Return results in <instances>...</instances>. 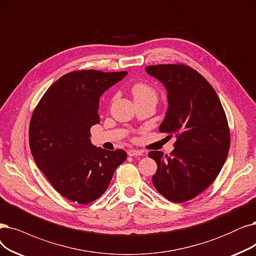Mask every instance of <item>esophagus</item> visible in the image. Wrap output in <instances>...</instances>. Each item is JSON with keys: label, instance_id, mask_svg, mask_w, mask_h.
<instances>
[{"label": "esophagus", "instance_id": "esophagus-1", "mask_svg": "<svg viewBox=\"0 0 256 256\" xmlns=\"http://www.w3.org/2000/svg\"><path fill=\"white\" fill-rule=\"evenodd\" d=\"M142 153L140 152V151H138V150H129L128 151V156H142Z\"/></svg>", "mask_w": 256, "mask_h": 256}]
</instances>
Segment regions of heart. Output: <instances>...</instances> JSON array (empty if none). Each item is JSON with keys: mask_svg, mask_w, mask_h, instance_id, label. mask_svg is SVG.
Returning <instances> with one entry per match:
<instances>
[{"mask_svg": "<svg viewBox=\"0 0 256 256\" xmlns=\"http://www.w3.org/2000/svg\"><path fill=\"white\" fill-rule=\"evenodd\" d=\"M131 94L134 96V102L140 100H158L156 90L151 85L144 83V82H138L131 87Z\"/></svg>", "mask_w": 256, "mask_h": 256, "instance_id": "1", "label": "heart"}]
</instances>
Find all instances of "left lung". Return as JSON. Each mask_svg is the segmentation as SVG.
I'll list each match as a JSON object with an SVG mask.
<instances>
[{"instance_id":"1","label":"left lung","mask_w":256,"mask_h":256,"mask_svg":"<svg viewBox=\"0 0 256 256\" xmlns=\"http://www.w3.org/2000/svg\"><path fill=\"white\" fill-rule=\"evenodd\" d=\"M168 92V110L160 132L176 136L170 156L150 151L158 164L154 188L167 200L185 202L205 191L228 156L230 130L216 90L193 68L184 64L146 67Z\"/></svg>"}]
</instances>
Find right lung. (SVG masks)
<instances>
[{
  "label": "right lung",
  "instance_id": "right-lung-1",
  "mask_svg": "<svg viewBox=\"0 0 256 256\" xmlns=\"http://www.w3.org/2000/svg\"><path fill=\"white\" fill-rule=\"evenodd\" d=\"M127 74L76 70L51 85L34 110L29 145L38 169L69 200L89 204L103 194L126 151L94 147L90 128L100 122V96Z\"/></svg>",
  "mask_w": 256,
  "mask_h": 256
}]
</instances>
